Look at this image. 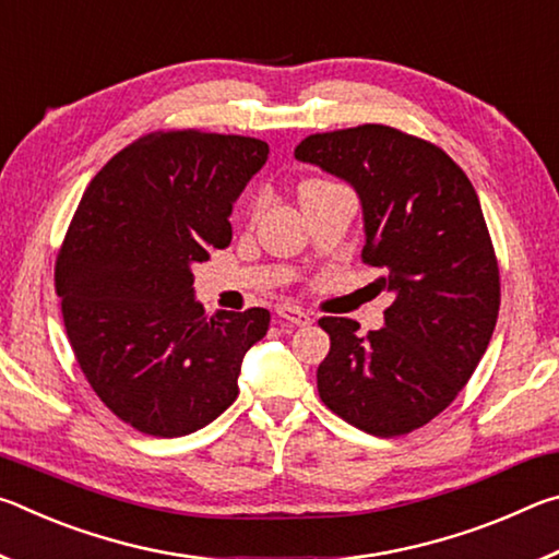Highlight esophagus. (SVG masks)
<instances>
[{
	"instance_id": "obj_1",
	"label": "esophagus",
	"mask_w": 559,
	"mask_h": 559,
	"mask_svg": "<svg viewBox=\"0 0 559 559\" xmlns=\"http://www.w3.org/2000/svg\"><path fill=\"white\" fill-rule=\"evenodd\" d=\"M278 318L286 320V323L290 325H310L313 323V313H308V310H302L298 306H290V302H283V306H278Z\"/></svg>"
}]
</instances>
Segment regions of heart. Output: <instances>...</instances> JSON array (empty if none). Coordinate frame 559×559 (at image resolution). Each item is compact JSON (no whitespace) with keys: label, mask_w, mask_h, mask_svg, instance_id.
<instances>
[{"label":"heart","mask_w":559,"mask_h":559,"mask_svg":"<svg viewBox=\"0 0 559 559\" xmlns=\"http://www.w3.org/2000/svg\"><path fill=\"white\" fill-rule=\"evenodd\" d=\"M320 185H328V182L325 179H306V182L300 185V194L308 192V189H313V187H320Z\"/></svg>","instance_id":"b5f03b06"}]
</instances>
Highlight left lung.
Listing matches in <instances>:
<instances>
[{"mask_svg": "<svg viewBox=\"0 0 559 559\" xmlns=\"http://www.w3.org/2000/svg\"><path fill=\"white\" fill-rule=\"evenodd\" d=\"M296 157L357 189L362 263L394 293L382 330L318 320L330 335L318 394L372 437H404L456 400L493 335L500 273L478 194L439 145L377 122L308 135Z\"/></svg>", "mask_w": 559, "mask_h": 559, "instance_id": "1", "label": "left lung"}]
</instances>
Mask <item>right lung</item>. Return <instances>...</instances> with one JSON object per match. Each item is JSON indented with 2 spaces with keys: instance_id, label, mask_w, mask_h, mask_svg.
Masks as SVG:
<instances>
[{
  "instance_id": "obj_1",
  "label": "right lung",
  "mask_w": 559,
  "mask_h": 559,
  "mask_svg": "<svg viewBox=\"0 0 559 559\" xmlns=\"http://www.w3.org/2000/svg\"><path fill=\"white\" fill-rule=\"evenodd\" d=\"M257 138L155 130L91 179L56 257L66 335L100 402L147 437H185L239 394L271 313L206 316L197 263L231 241V204L266 165Z\"/></svg>"
}]
</instances>
